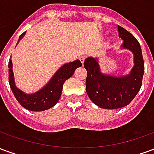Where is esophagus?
Masks as SVG:
<instances>
[{"instance_id": "34e87169", "label": "esophagus", "mask_w": 154, "mask_h": 154, "mask_svg": "<svg viewBox=\"0 0 154 154\" xmlns=\"http://www.w3.org/2000/svg\"><path fill=\"white\" fill-rule=\"evenodd\" d=\"M79 59H80L81 63H83L84 61H85V59H86V56H81V57H79Z\"/></svg>"}]
</instances>
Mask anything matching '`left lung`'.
Masks as SVG:
<instances>
[{
    "mask_svg": "<svg viewBox=\"0 0 154 154\" xmlns=\"http://www.w3.org/2000/svg\"><path fill=\"white\" fill-rule=\"evenodd\" d=\"M119 36L124 40L123 48L134 53V67L129 75L115 77L100 73L99 64L93 57H87L84 67L87 72L86 90L92 102L103 109H118L128 106L141 88L144 62L139 41L121 26Z\"/></svg>",
    "mask_w": 154,
    "mask_h": 154,
    "instance_id": "left-lung-1",
    "label": "left lung"
}]
</instances>
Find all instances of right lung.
<instances>
[{"instance_id":"obj_1","label":"right lung","mask_w":154,"mask_h":154,"mask_svg":"<svg viewBox=\"0 0 154 154\" xmlns=\"http://www.w3.org/2000/svg\"><path fill=\"white\" fill-rule=\"evenodd\" d=\"M25 34V32H24L20 35L18 43L24 37ZM81 66L82 63L79 60L65 64L54 74L50 82L44 88L36 93L28 95L15 87L12 71V62L10 59L8 64L9 83L14 96L22 106L32 111H42L48 110L56 105L61 97L64 82L72 77L75 70Z\"/></svg>"}]
</instances>
